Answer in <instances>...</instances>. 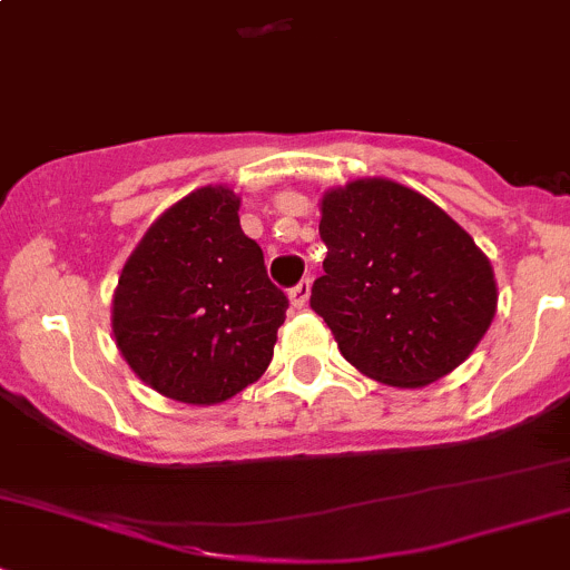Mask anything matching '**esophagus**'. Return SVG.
Listing matches in <instances>:
<instances>
[{
  "label": "esophagus",
  "instance_id": "1",
  "mask_svg": "<svg viewBox=\"0 0 570 570\" xmlns=\"http://www.w3.org/2000/svg\"><path fill=\"white\" fill-rule=\"evenodd\" d=\"M309 287H313V283H309V279H302V283L293 287V291H291V304H293V307L302 309L304 304H307Z\"/></svg>",
  "mask_w": 570,
  "mask_h": 570
}]
</instances>
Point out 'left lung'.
<instances>
[{
  "instance_id": "1",
  "label": "left lung",
  "mask_w": 570,
  "mask_h": 570,
  "mask_svg": "<svg viewBox=\"0 0 570 570\" xmlns=\"http://www.w3.org/2000/svg\"><path fill=\"white\" fill-rule=\"evenodd\" d=\"M324 277L309 307L362 375L420 390L469 360L497 315L489 257L420 191L354 178L321 195Z\"/></svg>"
}]
</instances>
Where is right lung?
<instances>
[{
  "label": "right lung",
  "instance_id": "add662e5",
  "mask_svg": "<svg viewBox=\"0 0 570 570\" xmlns=\"http://www.w3.org/2000/svg\"><path fill=\"white\" fill-rule=\"evenodd\" d=\"M242 197L208 184L169 205L122 263L111 334L139 381L186 406H216L274 356L287 298L244 236Z\"/></svg>",
  "mask_w": 570,
  "mask_h": 570
}]
</instances>
